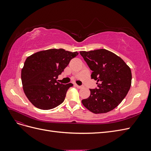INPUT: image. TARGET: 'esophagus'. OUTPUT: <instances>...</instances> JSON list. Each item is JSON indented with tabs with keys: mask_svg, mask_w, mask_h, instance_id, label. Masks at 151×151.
<instances>
[{
	"mask_svg": "<svg viewBox=\"0 0 151 151\" xmlns=\"http://www.w3.org/2000/svg\"><path fill=\"white\" fill-rule=\"evenodd\" d=\"M75 86L76 87V88H79V89H81L82 88H83V87H82L81 86H78L77 84H75Z\"/></svg>",
	"mask_w": 151,
	"mask_h": 151,
	"instance_id": "1",
	"label": "esophagus"
}]
</instances>
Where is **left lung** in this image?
<instances>
[{
	"label": "left lung",
	"mask_w": 151,
	"mask_h": 151,
	"mask_svg": "<svg viewBox=\"0 0 151 151\" xmlns=\"http://www.w3.org/2000/svg\"><path fill=\"white\" fill-rule=\"evenodd\" d=\"M80 54L93 71L91 78L98 84L97 88L89 89V97L82 100V103L95 114L113 110L130 88V68L120 57L105 49L82 51Z\"/></svg>",
	"instance_id": "left-lung-1"
}]
</instances>
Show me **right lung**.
I'll use <instances>...</instances> for the list:
<instances>
[{
  "label": "right lung",
  "mask_w": 151,
  "mask_h": 151,
  "mask_svg": "<svg viewBox=\"0 0 151 151\" xmlns=\"http://www.w3.org/2000/svg\"><path fill=\"white\" fill-rule=\"evenodd\" d=\"M78 54L53 48L36 52L26 58L21 70L22 88L35 107L47 110L63 102L68 89L73 84H60L57 79Z\"/></svg>",
  "instance_id": "obj_1"
}]
</instances>
